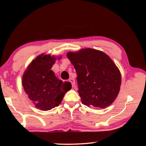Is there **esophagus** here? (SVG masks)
<instances>
[{
	"label": "esophagus",
	"instance_id": "1",
	"mask_svg": "<svg viewBox=\"0 0 146 146\" xmlns=\"http://www.w3.org/2000/svg\"><path fill=\"white\" fill-rule=\"evenodd\" d=\"M69 82L72 84V86H74L75 85V80H74V79H73V78H70V79H69Z\"/></svg>",
	"mask_w": 146,
	"mask_h": 146
}]
</instances>
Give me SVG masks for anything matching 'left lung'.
<instances>
[{
  "mask_svg": "<svg viewBox=\"0 0 146 146\" xmlns=\"http://www.w3.org/2000/svg\"><path fill=\"white\" fill-rule=\"evenodd\" d=\"M77 74L82 103L88 107L105 108L115 100L121 85V74L103 52L84 48L67 53Z\"/></svg>",
  "mask_w": 146,
  "mask_h": 146,
  "instance_id": "left-lung-1",
  "label": "left lung"
}]
</instances>
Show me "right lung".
Returning <instances> with one entry per match:
<instances>
[{
	"instance_id": "right-lung-1",
	"label": "right lung",
	"mask_w": 146,
	"mask_h": 146,
	"mask_svg": "<svg viewBox=\"0 0 146 146\" xmlns=\"http://www.w3.org/2000/svg\"><path fill=\"white\" fill-rule=\"evenodd\" d=\"M56 60L50 54L38 56L23 76L22 84L26 94L35 107L43 111L58 106L65 93L72 88L70 82H63L51 70Z\"/></svg>"
}]
</instances>
